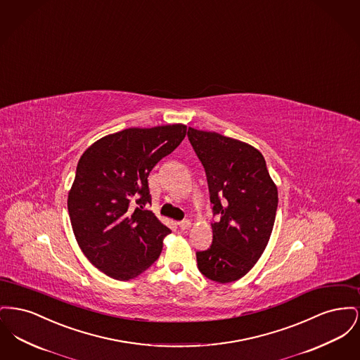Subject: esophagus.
Instances as JSON below:
<instances>
[{"label": "esophagus", "mask_w": 360, "mask_h": 360, "mask_svg": "<svg viewBox=\"0 0 360 360\" xmlns=\"http://www.w3.org/2000/svg\"><path fill=\"white\" fill-rule=\"evenodd\" d=\"M179 226H180L181 230H188L189 227H191V221L189 219H184V221L179 222Z\"/></svg>", "instance_id": "1"}]
</instances>
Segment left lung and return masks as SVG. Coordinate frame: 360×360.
Listing matches in <instances>:
<instances>
[{
	"label": "left lung",
	"instance_id": "1",
	"mask_svg": "<svg viewBox=\"0 0 360 360\" xmlns=\"http://www.w3.org/2000/svg\"><path fill=\"white\" fill-rule=\"evenodd\" d=\"M188 139L205 167L217 221L212 244L196 252L199 271L210 281L230 283L257 263L269 241L278 188L263 154L245 142L188 127Z\"/></svg>",
	"mask_w": 360,
	"mask_h": 360
}]
</instances>
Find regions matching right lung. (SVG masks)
I'll return each instance as SVG.
<instances>
[{"label": "right lung", "instance_id": "right-lung-1", "mask_svg": "<svg viewBox=\"0 0 360 360\" xmlns=\"http://www.w3.org/2000/svg\"><path fill=\"white\" fill-rule=\"evenodd\" d=\"M186 134L184 124L126 129L81 155L68 210L81 250L105 275L129 281L158 259L171 229L145 210L152 203L148 177ZM133 201L140 206L134 212Z\"/></svg>", "mask_w": 360, "mask_h": 360}]
</instances>
